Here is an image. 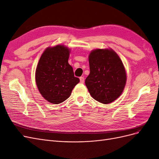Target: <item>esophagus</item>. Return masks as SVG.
<instances>
[{"instance_id": "esophagus-1", "label": "esophagus", "mask_w": 159, "mask_h": 159, "mask_svg": "<svg viewBox=\"0 0 159 159\" xmlns=\"http://www.w3.org/2000/svg\"><path fill=\"white\" fill-rule=\"evenodd\" d=\"M80 83H81V84H84V83L85 80H84V77H80Z\"/></svg>"}]
</instances>
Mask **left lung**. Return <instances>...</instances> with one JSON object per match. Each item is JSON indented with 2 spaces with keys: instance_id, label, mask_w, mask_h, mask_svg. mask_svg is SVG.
I'll return each mask as SVG.
<instances>
[{
  "instance_id": "obj_1",
  "label": "left lung",
  "mask_w": 159,
  "mask_h": 159,
  "mask_svg": "<svg viewBox=\"0 0 159 159\" xmlns=\"http://www.w3.org/2000/svg\"><path fill=\"white\" fill-rule=\"evenodd\" d=\"M90 73L85 83L98 102L108 104L117 99L125 88L127 75L121 60L112 49H96L89 56Z\"/></svg>"
}]
</instances>
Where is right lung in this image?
I'll list each match as a JSON object with an SVG mask.
<instances>
[{"label": "right lung", "mask_w": 159, "mask_h": 159, "mask_svg": "<svg viewBox=\"0 0 159 159\" xmlns=\"http://www.w3.org/2000/svg\"><path fill=\"white\" fill-rule=\"evenodd\" d=\"M70 53V49L64 45L48 47L38 61L35 75L37 88L51 103L64 102L80 82L68 63Z\"/></svg>", "instance_id": "right-lung-1"}]
</instances>
